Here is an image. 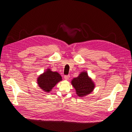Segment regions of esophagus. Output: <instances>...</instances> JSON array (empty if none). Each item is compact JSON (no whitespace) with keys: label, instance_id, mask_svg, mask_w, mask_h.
Wrapping results in <instances>:
<instances>
[{"label":"esophagus","instance_id":"34e87169","mask_svg":"<svg viewBox=\"0 0 132 132\" xmlns=\"http://www.w3.org/2000/svg\"><path fill=\"white\" fill-rule=\"evenodd\" d=\"M64 77L65 80H68L69 78V75H65Z\"/></svg>","mask_w":132,"mask_h":132}]
</instances>
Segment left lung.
<instances>
[{"label": "left lung", "instance_id": "obj_1", "mask_svg": "<svg viewBox=\"0 0 132 132\" xmlns=\"http://www.w3.org/2000/svg\"><path fill=\"white\" fill-rule=\"evenodd\" d=\"M71 83L77 96L80 97L90 94L95 87L94 81L86 71L81 72L77 77L74 78Z\"/></svg>", "mask_w": 132, "mask_h": 132}]
</instances>
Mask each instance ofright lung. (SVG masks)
<instances>
[{
	"instance_id": "1",
	"label": "right lung",
	"mask_w": 132,
	"mask_h": 132,
	"mask_svg": "<svg viewBox=\"0 0 132 132\" xmlns=\"http://www.w3.org/2000/svg\"><path fill=\"white\" fill-rule=\"evenodd\" d=\"M61 80L62 78L61 75L57 72L52 71L50 68L47 69L37 79L38 87L46 93H50Z\"/></svg>"
}]
</instances>
